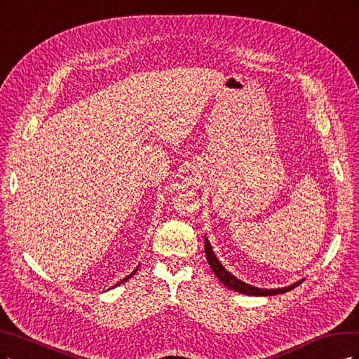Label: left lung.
Masks as SVG:
<instances>
[{
    "instance_id": "8db88e82",
    "label": "left lung",
    "mask_w": 359,
    "mask_h": 359,
    "mask_svg": "<svg viewBox=\"0 0 359 359\" xmlns=\"http://www.w3.org/2000/svg\"><path fill=\"white\" fill-rule=\"evenodd\" d=\"M204 250H205V257H207V261H209V265L210 269L213 270V273L216 274V277L219 280H221L228 289H231V291H236V292H240V294H245V295H255V297H265V295H277V294H285L287 291H291V289H294L295 286H298L299 283H302L303 280H299L291 286H286V287H279V289H261V287H255L252 285H248L245 282H241L238 279H236V277L228 273L225 270L224 265L217 261V258L215 257V252L210 246V243L207 238H204Z\"/></svg>"
}]
</instances>
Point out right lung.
Masks as SVG:
<instances>
[{"instance_id":"add662e5","label":"right lung","mask_w":359,"mask_h":359,"mask_svg":"<svg viewBox=\"0 0 359 359\" xmlns=\"http://www.w3.org/2000/svg\"><path fill=\"white\" fill-rule=\"evenodd\" d=\"M137 270H138V267H137V269H135V270H134V271H133L131 274H128V276H126V277H125V279H122V280H121L119 283H116V285H114V286H119L121 283H123V282H126V280H128V279H130V277H133V276L135 274V271H137Z\"/></svg>"}]
</instances>
